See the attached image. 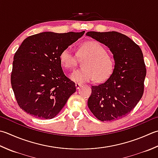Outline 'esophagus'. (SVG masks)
Masks as SVG:
<instances>
[{"label": "esophagus", "instance_id": "1", "mask_svg": "<svg viewBox=\"0 0 158 158\" xmlns=\"http://www.w3.org/2000/svg\"><path fill=\"white\" fill-rule=\"evenodd\" d=\"M75 86L77 89H79V88L81 86V84H80L79 83H75Z\"/></svg>", "mask_w": 158, "mask_h": 158}]
</instances>
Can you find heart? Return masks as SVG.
Segmentation results:
<instances>
[{
  "mask_svg": "<svg viewBox=\"0 0 158 158\" xmlns=\"http://www.w3.org/2000/svg\"><path fill=\"white\" fill-rule=\"evenodd\" d=\"M80 60L83 69L74 71L70 77L73 81L83 83L93 80L103 81L112 75L115 61L112 55L106 51V48L96 40L85 42L80 46L77 55L70 47L64 48L60 54V63L64 68L72 70L75 69Z\"/></svg>",
  "mask_w": 158,
  "mask_h": 158,
  "instance_id": "1",
  "label": "heart"
}]
</instances>
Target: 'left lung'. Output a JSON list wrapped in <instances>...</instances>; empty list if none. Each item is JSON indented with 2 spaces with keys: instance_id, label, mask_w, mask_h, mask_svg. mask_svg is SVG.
I'll use <instances>...</instances> for the list:
<instances>
[{
  "instance_id": "1",
  "label": "left lung",
  "mask_w": 158,
  "mask_h": 158,
  "mask_svg": "<svg viewBox=\"0 0 158 158\" xmlns=\"http://www.w3.org/2000/svg\"><path fill=\"white\" fill-rule=\"evenodd\" d=\"M86 35L108 46L115 61L112 75L103 83L92 85L89 109L103 122L122 118L143 95L147 70L143 52L132 40L118 32L89 31Z\"/></svg>"
}]
</instances>
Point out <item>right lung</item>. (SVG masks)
<instances>
[{
	"label": "right lung",
	"instance_id": "obj_1",
	"mask_svg": "<svg viewBox=\"0 0 158 158\" xmlns=\"http://www.w3.org/2000/svg\"><path fill=\"white\" fill-rule=\"evenodd\" d=\"M84 33L42 32L23 42L14 57L11 83L23 111L36 118L51 119L76 92L75 83L63 72L60 54Z\"/></svg>",
	"mask_w": 158,
	"mask_h": 158
}]
</instances>
